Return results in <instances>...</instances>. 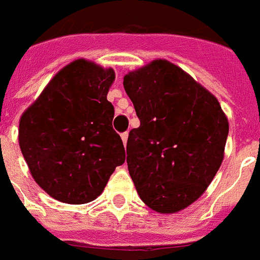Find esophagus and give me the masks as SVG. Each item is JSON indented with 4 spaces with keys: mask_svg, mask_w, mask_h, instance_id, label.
I'll list each match as a JSON object with an SVG mask.
<instances>
[{
    "mask_svg": "<svg viewBox=\"0 0 260 260\" xmlns=\"http://www.w3.org/2000/svg\"><path fill=\"white\" fill-rule=\"evenodd\" d=\"M121 139H122V143H124V145H126V142H128V132L122 134V135H121Z\"/></svg>",
    "mask_w": 260,
    "mask_h": 260,
    "instance_id": "esophagus-1",
    "label": "esophagus"
}]
</instances>
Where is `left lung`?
<instances>
[{
    "mask_svg": "<svg viewBox=\"0 0 260 260\" xmlns=\"http://www.w3.org/2000/svg\"><path fill=\"white\" fill-rule=\"evenodd\" d=\"M124 89L140 120L126 143L136 191L155 212H180L222 165L228 117L216 96L167 59L128 71Z\"/></svg>",
    "mask_w": 260,
    "mask_h": 260,
    "instance_id": "left-lung-1",
    "label": "left lung"
}]
</instances>
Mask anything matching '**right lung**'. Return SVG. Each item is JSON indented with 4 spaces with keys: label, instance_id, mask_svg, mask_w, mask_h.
Listing matches in <instances>:
<instances>
[{
    "label": "right lung",
    "instance_id": "right-lung-1",
    "mask_svg": "<svg viewBox=\"0 0 260 260\" xmlns=\"http://www.w3.org/2000/svg\"><path fill=\"white\" fill-rule=\"evenodd\" d=\"M111 67L76 59L57 71L19 121V146L36 183L64 204L98 199L125 162L107 93Z\"/></svg>",
    "mask_w": 260,
    "mask_h": 260
}]
</instances>
